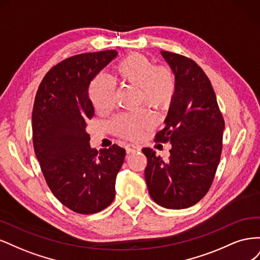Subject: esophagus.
Listing matches in <instances>:
<instances>
[{"label":"esophagus","instance_id":"34e87169","mask_svg":"<svg viewBox=\"0 0 260 260\" xmlns=\"http://www.w3.org/2000/svg\"><path fill=\"white\" fill-rule=\"evenodd\" d=\"M125 149H127V154H132V153H136V152H140L141 151L140 146L133 145V144L128 145L127 147H125Z\"/></svg>","mask_w":260,"mask_h":260}]
</instances>
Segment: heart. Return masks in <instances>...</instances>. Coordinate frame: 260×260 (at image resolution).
<instances>
[{"instance_id":"heart-1","label":"heart","mask_w":260,"mask_h":260,"mask_svg":"<svg viewBox=\"0 0 260 260\" xmlns=\"http://www.w3.org/2000/svg\"><path fill=\"white\" fill-rule=\"evenodd\" d=\"M116 75L121 82L139 88V102L156 109H164L174 100L177 81L171 68L155 66L154 61L143 54L133 53L119 61ZM90 99L94 108L107 113L115 104V84L111 78L98 75L90 84ZM154 125V117L146 109L116 116L111 128L118 135L136 140L144 130Z\"/></svg>"}]
</instances>
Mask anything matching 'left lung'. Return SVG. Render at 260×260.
<instances>
[{"mask_svg": "<svg viewBox=\"0 0 260 260\" xmlns=\"http://www.w3.org/2000/svg\"><path fill=\"white\" fill-rule=\"evenodd\" d=\"M176 76L177 89L156 142H170L168 160L144 147V175L152 200L168 209L195 205L208 192L222 151L224 121L208 77L190 58L160 52Z\"/></svg>", "mask_w": 260, "mask_h": 260, "instance_id": "left-lung-1", "label": "left lung"}]
</instances>
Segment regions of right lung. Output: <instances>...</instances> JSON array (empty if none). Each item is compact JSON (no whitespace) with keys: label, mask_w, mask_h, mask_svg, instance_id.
<instances>
[{"label":"right lung","mask_w":260,"mask_h":260,"mask_svg":"<svg viewBox=\"0 0 260 260\" xmlns=\"http://www.w3.org/2000/svg\"><path fill=\"white\" fill-rule=\"evenodd\" d=\"M117 55L108 50L58 62L44 76L35 100L36 156L55 198L78 214H95L111 205L124 160V148L114 144L98 152L86 132L94 114L90 83Z\"/></svg>","instance_id":"right-lung-1"}]
</instances>
